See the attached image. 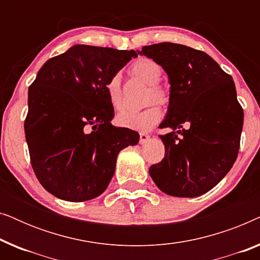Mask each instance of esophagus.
Returning a JSON list of instances; mask_svg holds the SVG:
<instances>
[{
  "label": "esophagus",
  "mask_w": 260,
  "mask_h": 260,
  "mask_svg": "<svg viewBox=\"0 0 260 260\" xmlns=\"http://www.w3.org/2000/svg\"><path fill=\"white\" fill-rule=\"evenodd\" d=\"M149 138H150V136H149L148 134L140 133V143H141V144H144L145 142H148Z\"/></svg>",
  "instance_id": "esophagus-1"
}]
</instances>
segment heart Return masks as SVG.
I'll return each mask as SVG.
<instances>
[{
    "label": "heart",
    "instance_id": "1",
    "mask_svg": "<svg viewBox=\"0 0 260 260\" xmlns=\"http://www.w3.org/2000/svg\"><path fill=\"white\" fill-rule=\"evenodd\" d=\"M131 72L149 85L148 103H158L166 105L169 101L168 93L158 83L162 79V69L152 59L141 58L131 66ZM109 103L115 110L123 108V91L119 74H115L105 85ZM162 118V110L157 105H151L142 111H124L117 117L119 125L127 129L145 131L157 124Z\"/></svg>",
    "mask_w": 260,
    "mask_h": 260
}]
</instances>
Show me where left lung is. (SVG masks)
Listing matches in <instances>:
<instances>
[{"instance_id": "1", "label": "left lung", "mask_w": 260, "mask_h": 260, "mask_svg": "<svg viewBox=\"0 0 260 260\" xmlns=\"http://www.w3.org/2000/svg\"><path fill=\"white\" fill-rule=\"evenodd\" d=\"M138 54L162 66L170 84L168 112L159 127L172 131L159 135L165 158L149 174L166 194L200 197L225 177L239 151L244 111L234 81L208 54L184 45L161 42Z\"/></svg>"}]
</instances>
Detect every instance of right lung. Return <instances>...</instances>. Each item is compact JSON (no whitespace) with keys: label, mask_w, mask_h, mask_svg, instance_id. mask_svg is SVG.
Returning a JSON list of instances; mask_svg holds the SVG:
<instances>
[{"label":"right lung","mask_w":260,"mask_h":260,"mask_svg":"<svg viewBox=\"0 0 260 260\" xmlns=\"http://www.w3.org/2000/svg\"><path fill=\"white\" fill-rule=\"evenodd\" d=\"M133 51L74 45L44 63L28 90L24 134L42 187L71 202L91 200L108 188L122 149L140 135L111 124L115 111L105 85Z\"/></svg>","instance_id":"right-lung-1"}]
</instances>
